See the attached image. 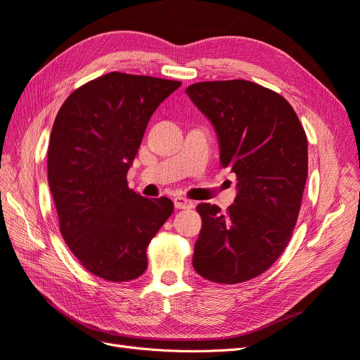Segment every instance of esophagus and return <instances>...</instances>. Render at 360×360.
I'll return each instance as SVG.
<instances>
[{
    "label": "esophagus",
    "mask_w": 360,
    "mask_h": 360,
    "mask_svg": "<svg viewBox=\"0 0 360 360\" xmlns=\"http://www.w3.org/2000/svg\"><path fill=\"white\" fill-rule=\"evenodd\" d=\"M174 205H176V209H192L193 202L188 198L176 197V198H174Z\"/></svg>",
    "instance_id": "34e87169"
}]
</instances>
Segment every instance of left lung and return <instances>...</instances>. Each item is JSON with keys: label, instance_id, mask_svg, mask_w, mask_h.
I'll return each mask as SVG.
<instances>
[{"label": "left lung", "instance_id": "8db88e82", "mask_svg": "<svg viewBox=\"0 0 360 360\" xmlns=\"http://www.w3.org/2000/svg\"><path fill=\"white\" fill-rule=\"evenodd\" d=\"M186 93L216 129L221 165L238 180L226 213L198 204L192 264L212 282L238 284L266 271L290 242L308 177L307 134L284 97L255 82H197Z\"/></svg>", "mask_w": 360, "mask_h": 360}]
</instances>
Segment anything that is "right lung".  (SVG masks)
<instances>
[{
	"instance_id": "add662e5",
	"label": "right lung",
	"mask_w": 360,
	"mask_h": 360,
	"mask_svg": "<svg viewBox=\"0 0 360 360\" xmlns=\"http://www.w3.org/2000/svg\"><path fill=\"white\" fill-rule=\"evenodd\" d=\"M181 82L111 72L60 108L48 147V181L60 233L79 263L112 282L141 276L147 246L174 212L171 200L129 189L127 171L150 117Z\"/></svg>"
}]
</instances>
